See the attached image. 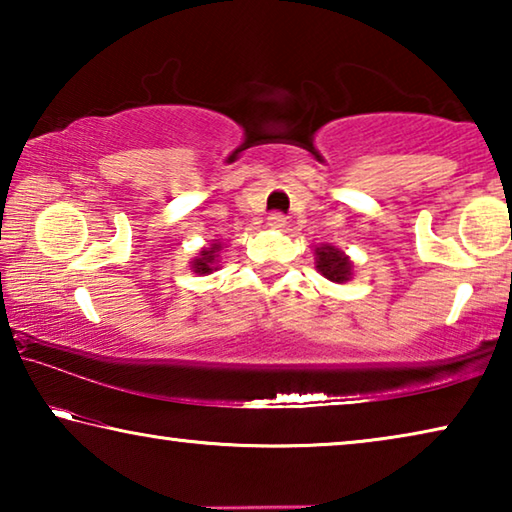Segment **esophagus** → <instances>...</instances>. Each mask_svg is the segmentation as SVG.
<instances>
[{
  "mask_svg": "<svg viewBox=\"0 0 512 512\" xmlns=\"http://www.w3.org/2000/svg\"><path fill=\"white\" fill-rule=\"evenodd\" d=\"M266 225H268V228H271V230H284V225H287V219H284L282 214H277V212H275V214L268 216Z\"/></svg>",
  "mask_w": 512,
  "mask_h": 512,
  "instance_id": "34e87169",
  "label": "esophagus"
}]
</instances>
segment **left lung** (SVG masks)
<instances>
[{"label":"left lung","mask_w":512,"mask_h":512,"mask_svg":"<svg viewBox=\"0 0 512 512\" xmlns=\"http://www.w3.org/2000/svg\"><path fill=\"white\" fill-rule=\"evenodd\" d=\"M314 255H316V271L323 277H327L329 282L345 284L352 280L354 262L343 253L341 248H336L332 244H323L314 250Z\"/></svg>","instance_id":"obj_1"}]
</instances>
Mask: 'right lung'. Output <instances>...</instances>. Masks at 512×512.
<instances>
[{"mask_svg": "<svg viewBox=\"0 0 512 512\" xmlns=\"http://www.w3.org/2000/svg\"><path fill=\"white\" fill-rule=\"evenodd\" d=\"M221 250H223V244L221 241H214V244H210L207 248H201L198 250V255L192 259V271L196 275H210L212 271H219V259H221Z\"/></svg>", "mask_w": 512, "mask_h": 512, "instance_id": "1", "label": "right lung"}]
</instances>
